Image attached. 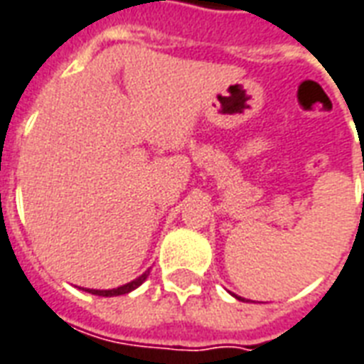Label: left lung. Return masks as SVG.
Instances as JSON below:
<instances>
[{"instance_id":"obj_1","label":"left lung","mask_w":364,"mask_h":364,"mask_svg":"<svg viewBox=\"0 0 364 364\" xmlns=\"http://www.w3.org/2000/svg\"><path fill=\"white\" fill-rule=\"evenodd\" d=\"M238 299H240V296H238ZM242 301H244V299H242Z\"/></svg>"}]
</instances>
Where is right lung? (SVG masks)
<instances>
[{
    "instance_id": "1",
    "label": "right lung",
    "mask_w": 364,
    "mask_h": 364,
    "mask_svg": "<svg viewBox=\"0 0 364 364\" xmlns=\"http://www.w3.org/2000/svg\"><path fill=\"white\" fill-rule=\"evenodd\" d=\"M149 277V269L143 273V275H139L137 279L129 281V283H126V285H122V287L118 289H106V291H100V289H85L87 293H92V294H98V296H118V294H126L129 293V291H134V289H137L139 285H141L143 281Z\"/></svg>"
}]
</instances>
